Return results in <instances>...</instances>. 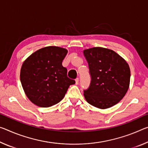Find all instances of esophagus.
Masks as SVG:
<instances>
[{"mask_svg":"<svg viewBox=\"0 0 148 148\" xmlns=\"http://www.w3.org/2000/svg\"><path fill=\"white\" fill-rule=\"evenodd\" d=\"M75 81H76V85H78V83H79V78H77L76 79H75Z\"/></svg>","mask_w":148,"mask_h":148,"instance_id":"esophagus-1","label":"esophagus"}]
</instances>
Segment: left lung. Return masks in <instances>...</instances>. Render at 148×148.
I'll return each instance as SVG.
<instances>
[{
    "label": "left lung",
    "instance_id": "8db88e82",
    "mask_svg": "<svg viewBox=\"0 0 148 148\" xmlns=\"http://www.w3.org/2000/svg\"><path fill=\"white\" fill-rule=\"evenodd\" d=\"M91 83L84 95L88 103L101 109L118 103L127 92L130 79L129 65L111 49L93 47L84 51Z\"/></svg>",
    "mask_w": 148,
    "mask_h": 148
}]
</instances>
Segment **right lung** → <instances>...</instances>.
Returning a JSON list of instances; mask_svg holds the SVG:
<instances>
[{"label": "right lung", "mask_w": 148, "mask_h": 148, "mask_svg": "<svg viewBox=\"0 0 148 148\" xmlns=\"http://www.w3.org/2000/svg\"><path fill=\"white\" fill-rule=\"evenodd\" d=\"M67 53L66 49L49 46L36 51L23 62L20 81L25 95L34 104L41 107L53 106L75 84L62 64Z\"/></svg>", "instance_id": "right-lung-1"}]
</instances>
